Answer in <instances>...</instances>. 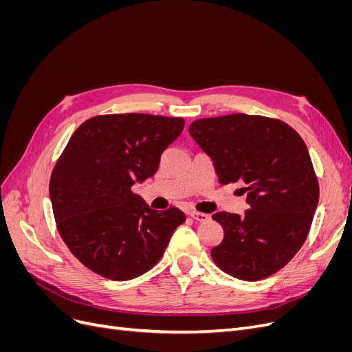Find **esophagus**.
<instances>
[{"mask_svg":"<svg viewBox=\"0 0 352 352\" xmlns=\"http://www.w3.org/2000/svg\"><path fill=\"white\" fill-rule=\"evenodd\" d=\"M188 216H190L197 221H207L210 219V216L206 214V212H199V211H188Z\"/></svg>","mask_w":352,"mask_h":352,"instance_id":"obj_1","label":"esophagus"}]
</instances>
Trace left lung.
I'll list each match as a JSON object with an SVG mask.
<instances>
[{
  "instance_id": "1",
  "label": "left lung",
  "mask_w": 352,
  "mask_h": 352,
  "mask_svg": "<svg viewBox=\"0 0 352 352\" xmlns=\"http://www.w3.org/2000/svg\"><path fill=\"white\" fill-rule=\"evenodd\" d=\"M189 135L212 162L220 184H247L243 216L212 214L225 238L211 250L219 267L242 280L280 270L302 247L318 204V182L302 138L278 119L228 114L198 119Z\"/></svg>"
}]
</instances>
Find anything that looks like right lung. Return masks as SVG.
Returning a JSON list of instances; mask_svg holds the SVG:
<instances>
[{"instance_id": "right-lung-1", "label": "right lung", "mask_w": 352, "mask_h": 352, "mask_svg": "<svg viewBox=\"0 0 352 352\" xmlns=\"http://www.w3.org/2000/svg\"><path fill=\"white\" fill-rule=\"evenodd\" d=\"M184 126L182 117L105 114L72 135L52 170L50 198L63 241L92 272L111 280L138 278L185 221L179 208L153 210L132 192L154 176Z\"/></svg>"}]
</instances>
